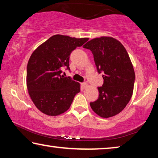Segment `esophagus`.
<instances>
[{
	"label": "esophagus",
	"mask_w": 158,
	"mask_h": 158,
	"mask_svg": "<svg viewBox=\"0 0 158 158\" xmlns=\"http://www.w3.org/2000/svg\"><path fill=\"white\" fill-rule=\"evenodd\" d=\"M87 84H86V83H82V84H81V86L83 87V88H84V89H85V88H86L87 87Z\"/></svg>",
	"instance_id": "obj_1"
}]
</instances>
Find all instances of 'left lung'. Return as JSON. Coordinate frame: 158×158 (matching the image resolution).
I'll list each match as a JSON object with an SVG mask.
<instances>
[{
    "label": "left lung",
    "instance_id": "8db88e82",
    "mask_svg": "<svg viewBox=\"0 0 158 158\" xmlns=\"http://www.w3.org/2000/svg\"><path fill=\"white\" fill-rule=\"evenodd\" d=\"M83 47L92 52L104 79L98 88V99L90 103V107L102 118L114 116L123 110L132 95L135 74L129 55L123 45L111 37L94 38Z\"/></svg>",
    "mask_w": 158,
    "mask_h": 158
}]
</instances>
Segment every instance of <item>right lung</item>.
Wrapping results in <instances>:
<instances>
[{
  "mask_svg": "<svg viewBox=\"0 0 158 158\" xmlns=\"http://www.w3.org/2000/svg\"><path fill=\"white\" fill-rule=\"evenodd\" d=\"M89 38L55 35L34 51L27 65L26 84L36 107L44 114L58 116L70 107L80 84L71 77L61 75L69 70V55Z\"/></svg>",
  "mask_w": 158,
  "mask_h": 158,
  "instance_id": "obj_1",
  "label": "right lung"
}]
</instances>
